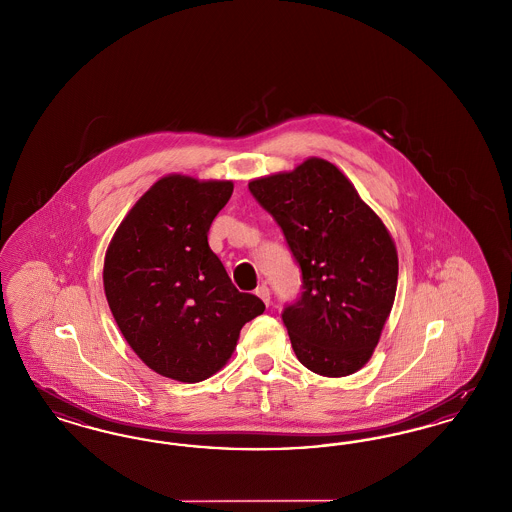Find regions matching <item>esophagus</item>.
Segmentation results:
<instances>
[{"instance_id": "esophagus-1", "label": "esophagus", "mask_w": 512, "mask_h": 512, "mask_svg": "<svg viewBox=\"0 0 512 512\" xmlns=\"http://www.w3.org/2000/svg\"><path fill=\"white\" fill-rule=\"evenodd\" d=\"M255 295L265 303V305H270V289L266 284H261V286L255 289Z\"/></svg>"}]
</instances>
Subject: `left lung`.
<instances>
[{
	"mask_svg": "<svg viewBox=\"0 0 512 512\" xmlns=\"http://www.w3.org/2000/svg\"><path fill=\"white\" fill-rule=\"evenodd\" d=\"M249 190L301 266V297L282 312L299 362L324 377L364 368L398 286V253L387 226L322 158L255 179Z\"/></svg>",
	"mask_w": 512,
	"mask_h": 512,
	"instance_id": "8db88e82",
	"label": "left lung"
}]
</instances>
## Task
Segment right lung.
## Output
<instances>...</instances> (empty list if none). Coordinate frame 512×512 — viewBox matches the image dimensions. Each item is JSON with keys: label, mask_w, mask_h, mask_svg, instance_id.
Wrapping results in <instances>:
<instances>
[{"label": "right lung", "mask_w": 512, "mask_h": 512, "mask_svg": "<svg viewBox=\"0 0 512 512\" xmlns=\"http://www.w3.org/2000/svg\"><path fill=\"white\" fill-rule=\"evenodd\" d=\"M232 181L167 175L118 226L104 257V293L129 347L156 373L200 383L225 366L240 329L265 303L240 293L207 244Z\"/></svg>", "instance_id": "right-lung-1"}]
</instances>
